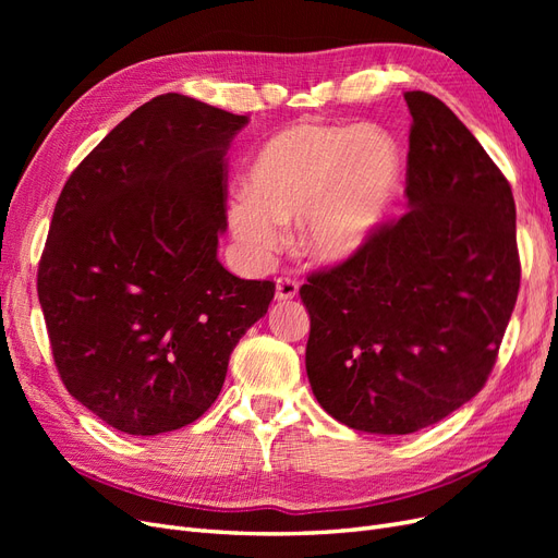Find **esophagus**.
I'll return each instance as SVG.
<instances>
[{
    "instance_id": "obj_1",
    "label": "esophagus",
    "mask_w": 558,
    "mask_h": 558,
    "mask_svg": "<svg viewBox=\"0 0 558 558\" xmlns=\"http://www.w3.org/2000/svg\"><path fill=\"white\" fill-rule=\"evenodd\" d=\"M298 295V281L289 275H281L277 279V300H293Z\"/></svg>"
}]
</instances>
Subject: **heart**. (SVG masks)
Wrapping results in <instances>:
<instances>
[{"label":"heart","instance_id":"1","mask_svg":"<svg viewBox=\"0 0 558 558\" xmlns=\"http://www.w3.org/2000/svg\"><path fill=\"white\" fill-rule=\"evenodd\" d=\"M402 160L377 125L293 123L269 137L251 165L248 193L234 197V232L258 253L275 251L281 226L302 223V246L320 263L353 256L391 202Z\"/></svg>","mask_w":558,"mask_h":558}]
</instances>
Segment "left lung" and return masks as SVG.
<instances>
[{
  "instance_id": "left-lung-1",
  "label": "left lung",
  "mask_w": 558,
  "mask_h": 558,
  "mask_svg": "<svg viewBox=\"0 0 558 558\" xmlns=\"http://www.w3.org/2000/svg\"><path fill=\"white\" fill-rule=\"evenodd\" d=\"M404 102L410 211L300 289L318 404L379 435L433 426L482 391L521 281L508 179L440 99Z\"/></svg>"
}]
</instances>
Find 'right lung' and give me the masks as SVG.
Masks as SVG:
<instances>
[{
	"label": "right lung",
	"instance_id": "1",
	"mask_svg": "<svg viewBox=\"0 0 558 558\" xmlns=\"http://www.w3.org/2000/svg\"><path fill=\"white\" fill-rule=\"evenodd\" d=\"M248 116L167 93L134 109L66 179L37 293L58 375L128 435L193 424L218 398L275 281L218 263L226 150Z\"/></svg>",
	"mask_w": 558,
	"mask_h": 558
}]
</instances>
